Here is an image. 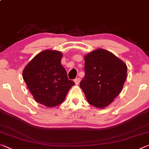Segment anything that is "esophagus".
I'll return each mask as SVG.
<instances>
[{"label":"esophagus","mask_w":149,"mask_h":149,"mask_svg":"<svg viewBox=\"0 0 149 149\" xmlns=\"http://www.w3.org/2000/svg\"><path fill=\"white\" fill-rule=\"evenodd\" d=\"M80 81H81V79H80V78H76V79H75V80H74V82H75V85H79V83H80Z\"/></svg>","instance_id":"34e87169"}]
</instances>
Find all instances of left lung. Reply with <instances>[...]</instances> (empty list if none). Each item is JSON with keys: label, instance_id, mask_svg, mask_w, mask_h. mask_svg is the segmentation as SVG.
Listing matches in <instances>:
<instances>
[{"label": "left lung", "instance_id": "obj_1", "mask_svg": "<svg viewBox=\"0 0 149 149\" xmlns=\"http://www.w3.org/2000/svg\"><path fill=\"white\" fill-rule=\"evenodd\" d=\"M85 77L80 82L89 104L98 108L110 104L120 94L127 78V65L102 49L85 55Z\"/></svg>", "mask_w": 149, "mask_h": 149}]
</instances>
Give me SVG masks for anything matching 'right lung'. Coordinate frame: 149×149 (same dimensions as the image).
Masks as SVG:
<instances>
[{
  "label": "right lung",
  "instance_id": "obj_1",
  "mask_svg": "<svg viewBox=\"0 0 149 149\" xmlns=\"http://www.w3.org/2000/svg\"><path fill=\"white\" fill-rule=\"evenodd\" d=\"M62 58L61 52L45 50L26 65L22 74L34 100L48 108L61 104L75 85L68 78L61 64Z\"/></svg>",
  "mask_w": 149,
  "mask_h": 149
}]
</instances>
